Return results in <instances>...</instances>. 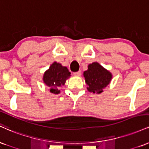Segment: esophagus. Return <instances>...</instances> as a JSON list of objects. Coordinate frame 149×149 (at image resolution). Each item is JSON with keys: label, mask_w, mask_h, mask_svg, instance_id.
Segmentation results:
<instances>
[{"label": "esophagus", "mask_w": 149, "mask_h": 149, "mask_svg": "<svg viewBox=\"0 0 149 149\" xmlns=\"http://www.w3.org/2000/svg\"><path fill=\"white\" fill-rule=\"evenodd\" d=\"M73 74H74V76H80V75H81V71H77V72H75Z\"/></svg>", "instance_id": "obj_1"}]
</instances>
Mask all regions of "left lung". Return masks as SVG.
<instances>
[{
    "instance_id": "8db88e82",
    "label": "left lung",
    "mask_w": 149,
    "mask_h": 149,
    "mask_svg": "<svg viewBox=\"0 0 149 149\" xmlns=\"http://www.w3.org/2000/svg\"><path fill=\"white\" fill-rule=\"evenodd\" d=\"M83 76L88 91L96 94L102 93L112 79L111 73L97 62L89 64L88 69L84 71Z\"/></svg>"
}]
</instances>
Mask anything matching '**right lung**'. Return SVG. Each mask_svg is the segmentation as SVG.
Wrapping results in <instances>:
<instances>
[{
  "instance_id": "1",
  "label": "right lung",
  "mask_w": 149,
  "mask_h": 149,
  "mask_svg": "<svg viewBox=\"0 0 149 149\" xmlns=\"http://www.w3.org/2000/svg\"><path fill=\"white\" fill-rule=\"evenodd\" d=\"M70 76L71 72L66 66L54 61L44 73L42 80L49 88V92L57 95L60 92L59 87L64 85L66 80Z\"/></svg>"
}]
</instances>
